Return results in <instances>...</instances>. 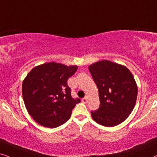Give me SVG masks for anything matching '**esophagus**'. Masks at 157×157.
<instances>
[{
  "label": "esophagus",
  "instance_id": "obj_1",
  "mask_svg": "<svg viewBox=\"0 0 157 157\" xmlns=\"http://www.w3.org/2000/svg\"><path fill=\"white\" fill-rule=\"evenodd\" d=\"M87 101H88V98H87V97H85L84 98L82 99V102H83V103L86 104Z\"/></svg>",
  "mask_w": 157,
  "mask_h": 157
}]
</instances>
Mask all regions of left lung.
<instances>
[{
    "label": "left lung",
    "instance_id": "obj_1",
    "mask_svg": "<svg viewBox=\"0 0 157 157\" xmlns=\"http://www.w3.org/2000/svg\"><path fill=\"white\" fill-rule=\"evenodd\" d=\"M99 90V108L91 112L99 125L113 127L125 121L135 107L138 86L133 74L123 65L103 60L89 66Z\"/></svg>",
    "mask_w": 157,
    "mask_h": 157
}]
</instances>
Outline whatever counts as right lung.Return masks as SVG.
<instances>
[{"label": "right lung", "mask_w": 157, "mask_h": 157, "mask_svg": "<svg viewBox=\"0 0 157 157\" xmlns=\"http://www.w3.org/2000/svg\"><path fill=\"white\" fill-rule=\"evenodd\" d=\"M78 66L51 62L34 67L22 83V96L28 113L36 123L53 128L66 123L81 101L72 98L67 81Z\"/></svg>", "instance_id": "1"}]
</instances>
